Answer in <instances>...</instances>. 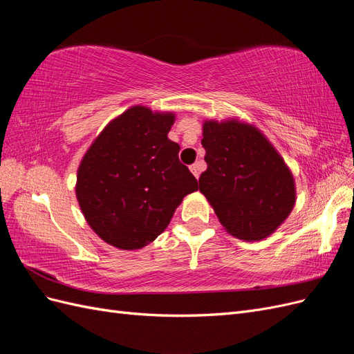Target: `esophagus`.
Here are the masks:
<instances>
[{"mask_svg":"<svg viewBox=\"0 0 354 354\" xmlns=\"http://www.w3.org/2000/svg\"><path fill=\"white\" fill-rule=\"evenodd\" d=\"M203 169V164L201 162V160H198V162H195L194 165H190V171H192V174H194L196 178L199 177V174H201V171Z\"/></svg>","mask_w":354,"mask_h":354,"instance_id":"34e87169","label":"esophagus"}]
</instances>
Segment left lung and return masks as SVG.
Here are the masks:
<instances>
[{"label":"left lung","mask_w":354,"mask_h":354,"mask_svg":"<svg viewBox=\"0 0 354 354\" xmlns=\"http://www.w3.org/2000/svg\"><path fill=\"white\" fill-rule=\"evenodd\" d=\"M202 136L207 169L199 190L223 227L243 241L267 238L294 208L291 171L252 125L207 121Z\"/></svg>","instance_id":"1"}]
</instances>
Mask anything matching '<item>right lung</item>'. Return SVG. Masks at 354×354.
Here are the masks:
<instances>
[{
    "label": "right lung",
    "mask_w": 354,
    "mask_h": 354,
    "mask_svg": "<svg viewBox=\"0 0 354 354\" xmlns=\"http://www.w3.org/2000/svg\"><path fill=\"white\" fill-rule=\"evenodd\" d=\"M173 113L125 111L84 155L77 198L90 227L120 250H138L165 230L198 180L180 162L168 131Z\"/></svg>",
    "instance_id": "1"
}]
</instances>
